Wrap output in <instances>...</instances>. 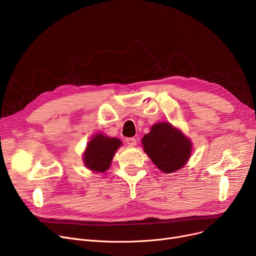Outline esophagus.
I'll return each mask as SVG.
<instances>
[{"mask_svg": "<svg viewBox=\"0 0 256 256\" xmlns=\"http://www.w3.org/2000/svg\"><path fill=\"white\" fill-rule=\"evenodd\" d=\"M126 142H127V144L130 146V147H134V146L136 144V138H126Z\"/></svg>", "mask_w": 256, "mask_h": 256, "instance_id": "esophagus-1", "label": "esophagus"}]
</instances>
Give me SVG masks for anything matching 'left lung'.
<instances>
[{
    "instance_id": "1",
    "label": "left lung",
    "mask_w": 256,
    "mask_h": 256,
    "mask_svg": "<svg viewBox=\"0 0 256 256\" xmlns=\"http://www.w3.org/2000/svg\"><path fill=\"white\" fill-rule=\"evenodd\" d=\"M144 153L166 174L184 168L190 157L192 144L180 129L168 122H160L142 140Z\"/></svg>"
}]
</instances>
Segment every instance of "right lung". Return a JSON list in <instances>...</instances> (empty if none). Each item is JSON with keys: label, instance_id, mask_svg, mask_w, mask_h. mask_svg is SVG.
Listing matches in <instances>:
<instances>
[{"label": "right lung", "instance_id": "right-lung-1", "mask_svg": "<svg viewBox=\"0 0 256 256\" xmlns=\"http://www.w3.org/2000/svg\"><path fill=\"white\" fill-rule=\"evenodd\" d=\"M123 144L116 138H109L96 133L88 142L83 152V164L94 173H104L112 166L114 156Z\"/></svg>", "mask_w": 256, "mask_h": 256}]
</instances>
